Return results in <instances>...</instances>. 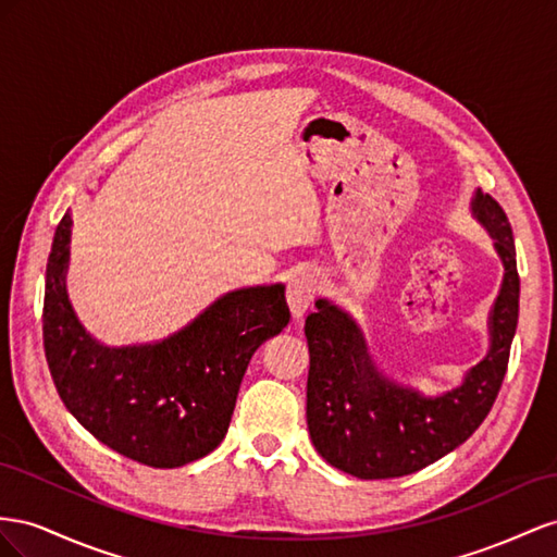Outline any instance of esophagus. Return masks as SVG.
Wrapping results in <instances>:
<instances>
[{"label": "esophagus", "mask_w": 557, "mask_h": 557, "mask_svg": "<svg viewBox=\"0 0 557 557\" xmlns=\"http://www.w3.org/2000/svg\"><path fill=\"white\" fill-rule=\"evenodd\" d=\"M317 298V282L310 275H298L287 287V304L294 320H304Z\"/></svg>", "instance_id": "esophagus-1"}]
</instances>
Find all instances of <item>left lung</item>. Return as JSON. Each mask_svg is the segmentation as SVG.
<instances>
[{"instance_id":"left-lung-1","label":"left lung","mask_w":557,"mask_h":557,"mask_svg":"<svg viewBox=\"0 0 557 557\" xmlns=\"http://www.w3.org/2000/svg\"><path fill=\"white\" fill-rule=\"evenodd\" d=\"M471 214L495 240L504 277L487 317L490 347L462 385L426 396L396 383L377 369L352 314L326 298L314 300L317 310L306 320V416L314 448L331 467L363 481L416 473L462 446L495 404L518 326L516 243L499 202L481 188Z\"/></svg>"}]
</instances>
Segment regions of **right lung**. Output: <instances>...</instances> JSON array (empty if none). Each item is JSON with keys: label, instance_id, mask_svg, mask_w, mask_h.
I'll list each match as a JSON object with an SVG mask.
<instances>
[{"label": "right lung", "instance_id": "1", "mask_svg": "<svg viewBox=\"0 0 557 557\" xmlns=\"http://www.w3.org/2000/svg\"><path fill=\"white\" fill-rule=\"evenodd\" d=\"M72 214L46 265L44 349L62 404L111 450L156 469L210 455L224 441L251 355L289 324L284 284L228 292L172 336L109 347L67 296Z\"/></svg>", "mask_w": 557, "mask_h": 557}]
</instances>
